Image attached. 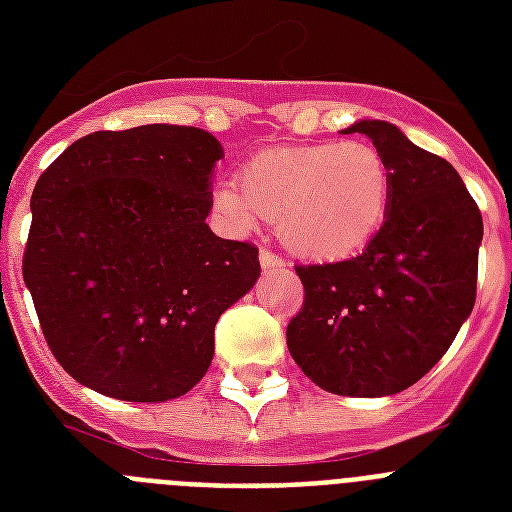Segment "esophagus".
<instances>
[{
    "label": "esophagus",
    "instance_id": "1",
    "mask_svg": "<svg viewBox=\"0 0 512 512\" xmlns=\"http://www.w3.org/2000/svg\"><path fill=\"white\" fill-rule=\"evenodd\" d=\"M260 265H263V268H276V271L287 268V263H284L276 252H271V249H260Z\"/></svg>",
    "mask_w": 512,
    "mask_h": 512
}]
</instances>
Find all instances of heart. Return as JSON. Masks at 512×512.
<instances>
[{
  "instance_id": "1",
  "label": "heart",
  "mask_w": 512,
  "mask_h": 512,
  "mask_svg": "<svg viewBox=\"0 0 512 512\" xmlns=\"http://www.w3.org/2000/svg\"><path fill=\"white\" fill-rule=\"evenodd\" d=\"M393 175L366 140L271 148L249 159L241 183H217L215 209L236 233L263 220L305 260H342L361 252L388 220Z\"/></svg>"
}]
</instances>
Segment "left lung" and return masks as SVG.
Returning <instances> with one entry per match:
<instances>
[{
  "mask_svg": "<svg viewBox=\"0 0 512 512\" xmlns=\"http://www.w3.org/2000/svg\"><path fill=\"white\" fill-rule=\"evenodd\" d=\"M342 132H361L388 159V220L361 255L297 265L305 300L287 345L329 393L393 396L441 361L473 311L484 220L452 164L396 124L361 119Z\"/></svg>",
  "mask_w": 512,
  "mask_h": 512,
  "instance_id": "left-lung-1",
  "label": "left lung"
}]
</instances>
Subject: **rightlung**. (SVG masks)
I'll return each instance as SVG.
<instances>
[{
    "label": "right lung",
    "instance_id": "1",
    "mask_svg": "<svg viewBox=\"0 0 512 512\" xmlns=\"http://www.w3.org/2000/svg\"><path fill=\"white\" fill-rule=\"evenodd\" d=\"M199 127L92 132L31 193L26 281L52 356L119 401L183 396L215 356V324L260 276L257 247L209 231L212 170Z\"/></svg>",
    "mask_w": 512,
    "mask_h": 512
}]
</instances>
